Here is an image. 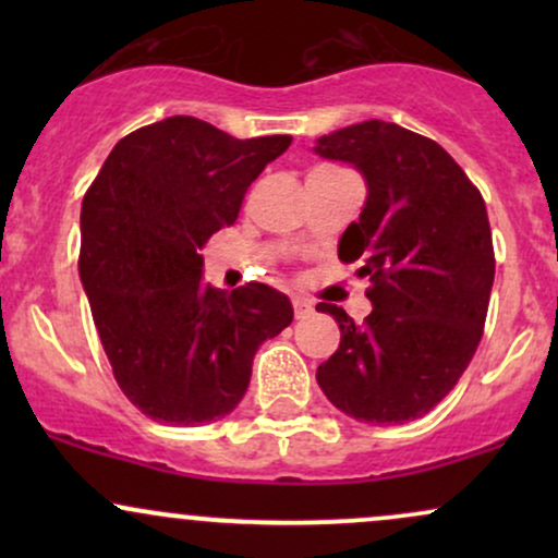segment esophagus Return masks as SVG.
Instances as JSON below:
<instances>
[{"label": "esophagus", "mask_w": 558, "mask_h": 558, "mask_svg": "<svg viewBox=\"0 0 558 558\" xmlns=\"http://www.w3.org/2000/svg\"><path fill=\"white\" fill-rule=\"evenodd\" d=\"M293 312H296V319L310 317L312 315V301L296 296V299H293Z\"/></svg>", "instance_id": "1"}]
</instances>
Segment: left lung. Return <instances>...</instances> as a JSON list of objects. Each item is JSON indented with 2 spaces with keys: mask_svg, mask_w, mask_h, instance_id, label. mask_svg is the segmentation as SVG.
Masks as SVG:
<instances>
[{
  "mask_svg": "<svg viewBox=\"0 0 558 558\" xmlns=\"http://www.w3.org/2000/svg\"><path fill=\"white\" fill-rule=\"evenodd\" d=\"M315 155L351 165L367 183L360 220L338 257L360 262L373 312L341 306V343L317 367L336 409L369 425L420 420L446 399L475 356L496 275L488 213L464 170L435 141L383 120L319 136Z\"/></svg>",
  "mask_w": 558,
  "mask_h": 558,
  "instance_id": "obj_1",
  "label": "left lung"
}]
</instances>
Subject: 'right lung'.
I'll return each mask as SVG.
<instances>
[{"label":"right lung","mask_w":558,"mask_h":558,"mask_svg":"<svg viewBox=\"0 0 558 558\" xmlns=\"http://www.w3.org/2000/svg\"><path fill=\"white\" fill-rule=\"evenodd\" d=\"M291 136L233 138L189 114L120 138L81 207L83 291L118 386L146 417L194 427L239 407L254 354L293 319L286 293L204 283L198 248Z\"/></svg>","instance_id":"add662e5"}]
</instances>
